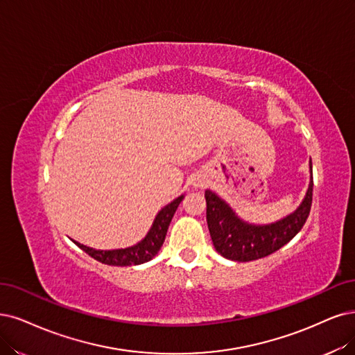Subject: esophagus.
<instances>
[{"label": "esophagus", "instance_id": "1", "mask_svg": "<svg viewBox=\"0 0 355 355\" xmlns=\"http://www.w3.org/2000/svg\"><path fill=\"white\" fill-rule=\"evenodd\" d=\"M203 184H205V181H203L202 178H194V180H193V186H194L196 189L203 187Z\"/></svg>", "mask_w": 355, "mask_h": 355}]
</instances>
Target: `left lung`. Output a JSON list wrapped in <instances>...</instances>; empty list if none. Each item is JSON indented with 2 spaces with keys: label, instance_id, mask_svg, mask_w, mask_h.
Instances as JSON below:
<instances>
[{
  "label": "left lung",
  "instance_id": "left-lung-1",
  "mask_svg": "<svg viewBox=\"0 0 355 355\" xmlns=\"http://www.w3.org/2000/svg\"><path fill=\"white\" fill-rule=\"evenodd\" d=\"M310 186L303 203L285 219L270 225H250L240 220L231 207L211 190L205 191L206 220L216 252L235 261H250L275 253L304 227L313 200V169L310 161Z\"/></svg>",
  "mask_w": 355,
  "mask_h": 355
}]
</instances>
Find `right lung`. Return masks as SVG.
<instances>
[{"mask_svg":"<svg viewBox=\"0 0 355 355\" xmlns=\"http://www.w3.org/2000/svg\"><path fill=\"white\" fill-rule=\"evenodd\" d=\"M184 196H180L174 202L166 205L162 211L157 214L153 225L149 231V234L144 237L143 241H140L137 245L124 248V250H95V248L86 247L80 243H76L82 248L85 253H87L90 257L96 259L101 263L111 265V266H131V265H140L144 261H149L152 257H155L159 252L165 241V235L169 227V222L173 219L178 205L181 203Z\"/></svg>","mask_w":355,"mask_h":355,"instance_id":"add662e5","label":"right lung"}]
</instances>
